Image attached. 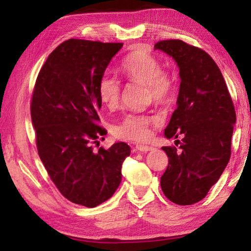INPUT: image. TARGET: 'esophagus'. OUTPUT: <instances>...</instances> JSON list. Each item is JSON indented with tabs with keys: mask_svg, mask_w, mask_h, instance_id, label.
Segmentation results:
<instances>
[{
	"mask_svg": "<svg viewBox=\"0 0 251 251\" xmlns=\"http://www.w3.org/2000/svg\"><path fill=\"white\" fill-rule=\"evenodd\" d=\"M152 150V147L151 146H145V145H136V151H142V152H147Z\"/></svg>",
	"mask_w": 251,
	"mask_h": 251,
	"instance_id": "obj_1",
	"label": "esophagus"
}]
</instances>
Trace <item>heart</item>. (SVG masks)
<instances>
[{
    "mask_svg": "<svg viewBox=\"0 0 251 251\" xmlns=\"http://www.w3.org/2000/svg\"><path fill=\"white\" fill-rule=\"evenodd\" d=\"M121 72L134 83L145 84L150 99L157 104L167 103L176 91V78L171 72L161 70V63L155 55L138 49L127 55L121 64ZM122 94L121 83L109 75H103L99 83V95L106 107L113 110L120 104ZM159 120L139 114H126L114 126L115 137L124 141L144 142L150 138L151 126L157 125Z\"/></svg>",
    "mask_w": 251,
    "mask_h": 251,
    "instance_id": "b5f03b06",
    "label": "heart"
}]
</instances>
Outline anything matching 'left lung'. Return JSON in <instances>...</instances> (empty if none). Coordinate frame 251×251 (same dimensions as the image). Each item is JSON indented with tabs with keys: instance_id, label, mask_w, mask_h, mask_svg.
I'll return each mask as SVG.
<instances>
[{
	"instance_id": "8db88e82",
	"label": "left lung",
	"mask_w": 251,
	"mask_h": 251,
	"mask_svg": "<svg viewBox=\"0 0 251 251\" xmlns=\"http://www.w3.org/2000/svg\"><path fill=\"white\" fill-rule=\"evenodd\" d=\"M155 49L175 59L181 79L165 136L182 139L175 143L179 148L161 147L168 156L161 190L177 205H193L206 197L230 159L235 107L222 72L205 50L180 40L159 41Z\"/></svg>"
}]
</instances>
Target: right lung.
Wrapping results in <instances>:
<instances>
[{
	"label": "right lung",
	"mask_w": 251,
	"mask_h": 251,
	"mask_svg": "<svg viewBox=\"0 0 251 251\" xmlns=\"http://www.w3.org/2000/svg\"><path fill=\"white\" fill-rule=\"evenodd\" d=\"M122 46L63 42L49 55L33 90L31 116L40 158L59 193L85 207H96L113 196L130 154L123 142L108 150L93 148L106 134L99 124V83Z\"/></svg>",
	"instance_id": "add662e5"
}]
</instances>
